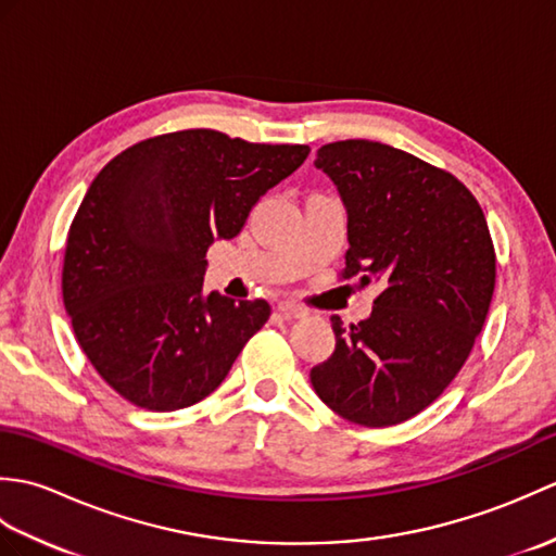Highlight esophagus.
I'll return each instance as SVG.
<instances>
[{"label": "esophagus", "instance_id": "obj_1", "mask_svg": "<svg viewBox=\"0 0 556 556\" xmlns=\"http://www.w3.org/2000/svg\"><path fill=\"white\" fill-rule=\"evenodd\" d=\"M277 311L287 317V320H299V317H305L308 315V311L303 308V305H299V303H293V301H281L279 305H277Z\"/></svg>", "mask_w": 556, "mask_h": 556}]
</instances>
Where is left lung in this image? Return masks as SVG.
I'll list each match as a JSON object with an SVG mask.
<instances>
[{
  "mask_svg": "<svg viewBox=\"0 0 556 556\" xmlns=\"http://www.w3.org/2000/svg\"><path fill=\"white\" fill-rule=\"evenodd\" d=\"M346 207L344 279L380 285L368 320L332 317L334 353L311 370L341 418L387 428L428 408L476 344L492 303L485 215L456 176L375 140L317 150Z\"/></svg>",
  "mask_w": 556,
  "mask_h": 556,
  "instance_id": "8db88e82",
  "label": "left lung"
}]
</instances>
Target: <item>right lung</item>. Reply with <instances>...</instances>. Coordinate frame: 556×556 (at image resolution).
<instances>
[{
    "label": "right lung",
    "mask_w": 556,
    "mask_h": 556,
    "mask_svg": "<svg viewBox=\"0 0 556 556\" xmlns=\"http://www.w3.org/2000/svg\"><path fill=\"white\" fill-rule=\"evenodd\" d=\"M308 152L191 128L136 143L96 176L71 222L62 291L83 353L114 392L179 410L222 384L269 303L205 293V253L239 236Z\"/></svg>",
    "instance_id": "1"
}]
</instances>
